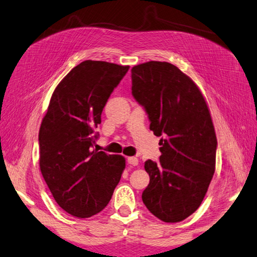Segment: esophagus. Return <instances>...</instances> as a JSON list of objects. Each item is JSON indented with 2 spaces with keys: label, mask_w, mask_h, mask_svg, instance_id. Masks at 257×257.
I'll return each mask as SVG.
<instances>
[{
  "label": "esophagus",
  "mask_w": 257,
  "mask_h": 257,
  "mask_svg": "<svg viewBox=\"0 0 257 257\" xmlns=\"http://www.w3.org/2000/svg\"><path fill=\"white\" fill-rule=\"evenodd\" d=\"M127 163H128L129 165L137 166L138 163H139V160H138L137 157H128V158H127Z\"/></svg>",
  "instance_id": "1"
}]
</instances>
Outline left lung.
<instances>
[{
  "label": "left lung",
  "instance_id": "left-lung-1",
  "mask_svg": "<svg viewBox=\"0 0 257 257\" xmlns=\"http://www.w3.org/2000/svg\"><path fill=\"white\" fill-rule=\"evenodd\" d=\"M132 80L150 130L165 136L159 163H145L150 182L143 202L163 222H182L202 204L215 173L217 139L207 102L197 84L172 63L135 65Z\"/></svg>",
  "mask_w": 257,
  "mask_h": 257
}]
</instances>
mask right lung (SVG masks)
I'll list each match as a JSON object with an SVG mask.
<instances>
[{
    "label": "right lung",
    "mask_w": 257,
    "mask_h": 257,
    "mask_svg": "<svg viewBox=\"0 0 257 257\" xmlns=\"http://www.w3.org/2000/svg\"><path fill=\"white\" fill-rule=\"evenodd\" d=\"M129 65L78 64L60 81L39 132L40 170L53 198L68 214L88 218L111 199L125 159L92 149L110 94Z\"/></svg>",
    "instance_id": "add662e5"
}]
</instances>
